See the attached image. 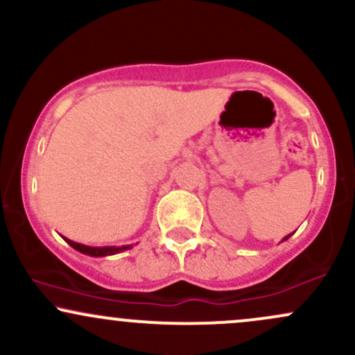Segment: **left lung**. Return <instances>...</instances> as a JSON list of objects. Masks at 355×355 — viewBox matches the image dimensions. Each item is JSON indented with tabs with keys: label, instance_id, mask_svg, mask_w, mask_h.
Returning a JSON list of instances; mask_svg holds the SVG:
<instances>
[{
	"label": "left lung",
	"instance_id": "left-lung-1",
	"mask_svg": "<svg viewBox=\"0 0 355 355\" xmlns=\"http://www.w3.org/2000/svg\"><path fill=\"white\" fill-rule=\"evenodd\" d=\"M288 237H291V235H287V237H284V240H287Z\"/></svg>",
	"mask_w": 355,
	"mask_h": 355
}]
</instances>
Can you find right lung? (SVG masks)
Segmentation results:
<instances>
[{
	"label": "right lung",
	"instance_id": "obj_1",
	"mask_svg": "<svg viewBox=\"0 0 355 355\" xmlns=\"http://www.w3.org/2000/svg\"><path fill=\"white\" fill-rule=\"evenodd\" d=\"M64 240H67V242L70 243V245L75 248V250H78V252H81V254L89 255V257L115 255V254H120V252H125V250H128V248H132V245H123V247H88V245H83V243L73 242V240H70V239H64Z\"/></svg>",
	"mask_w": 355,
	"mask_h": 355
}]
</instances>
